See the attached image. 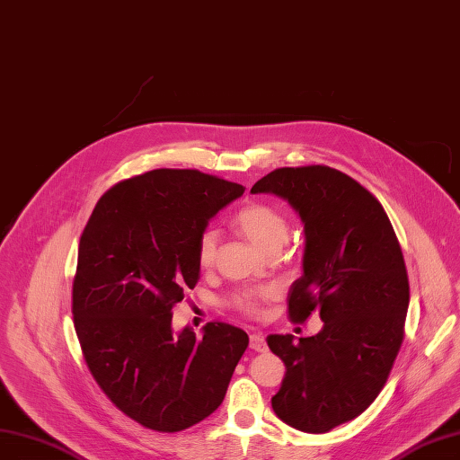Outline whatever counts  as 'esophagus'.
<instances>
[{
    "label": "esophagus",
    "instance_id": "1",
    "mask_svg": "<svg viewBox=\"0 0 460 460\" xmlns=\"http://www.w3.org/2000/svg\"><path fill=\"white\" fill-rule=\"evenodd\" d=\"M250 348H252L253 351L265 353V351L269 349V346H267V341H265V336H263V334H259V332H253V334H250Z\"/></svg>",
    "mask_w": 460,
    "mask_h": 460
}]
</instances>
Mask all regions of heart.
I'll list each match as a JSON object with an SVG mask.
<instances>
[{"label":"heart","instance_id":"obj_1","mask_svg":"<svg viewBox=\"0 0 460 460\" xmlns=\"http://www.w3.org/2000/svg\"><path fill=\"white\" fill-rule=\"evenodd\" d=\"M233 226L261 252L278 253L289 238L288 216L267 203L252 201L238 208L233 216ZM219 250V233L205 229L197 241V265L201 270H210L216 265ZM274 298L270 288H244L227 298V306L246 317H263L265 305Z\"/></svg>","mask_w":460,"mask_h":460}]
</instances>
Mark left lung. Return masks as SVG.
Instances as JSON below:
<instances>
[{"mask_svg": "<svg viewBox=\"0 0 460 460\" xmlns=\"http://www.w3.org/2000/svg\"><path fill=\"white\" fill-rule=\"evenodd\" d=\"M252 193L284 197L301 216L305 272L289 289V319L319 312L323 322L298 342L267 338L286 365L272 410L293 429L329 432L376 401L402 346L410 284L401 243L382 203L327 165L274 169Z\"/></svg>", "mask_w": 460, "mask_h": 460, "instance_id": "left-lung-1", "label": "left lung"}]
</instances>
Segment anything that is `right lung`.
<instances>
[{
    "label": "right lung",
    "mask_w": 460,
    "mask_h": 460,
    "mask_svg": "<svg viewBox=\"0 0 460 460\" xmlns=\"http://www.w3.org/2000/svg\"><path fill=\"white\" fill-rule=\"evenodd\" d=\"M244 193L197 169H154L99 199L78 244L73 323L109 401L145 429L181 432L222 404L248 334L210 322L174 336L172 308L199 279L197 241Z\"/></svg>",
    "instance_id": "right-lung-1"
}]
</instances>
